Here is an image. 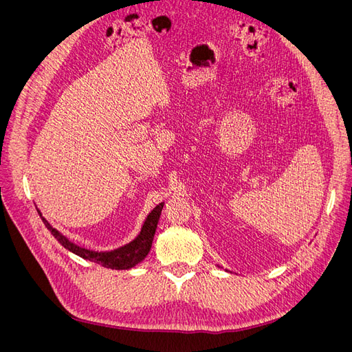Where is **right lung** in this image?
<instances>
[{
    "mask_svg": "<svg viewBox=\"0 0 352 352\" xmlns=\"http://www.w3.org/2000/svg\"><path fill=\"white\" fill-rule=\"evenodd\" d=\"M163 206H164V202H160V204L155 206V208L150 212V214L146 216L144 225L141 228V232L138 233V236L133 241L123 245V247L111 250V251H94V250L79 247V245L72 242L67 236L63 235V233L58 232L56 228H52L51 223H48V220L42 216V212L39 210H38V212L42 217V221H44L47 229L52 233V236H54L63 245V247L69 250L70 252L79 255V257H82L85 260L101 264L102 267L113 269V270H127V269L135 267L136 264H140L142 260H145L148 252H150V250L153 247V241H154L158 220H160V216H162Z\"/></svg>",
    "mask_w": 352,
    "mask_h": 352,
    "instance_id": "obj_1",
    "label": "right lung"
}]
</instances>
